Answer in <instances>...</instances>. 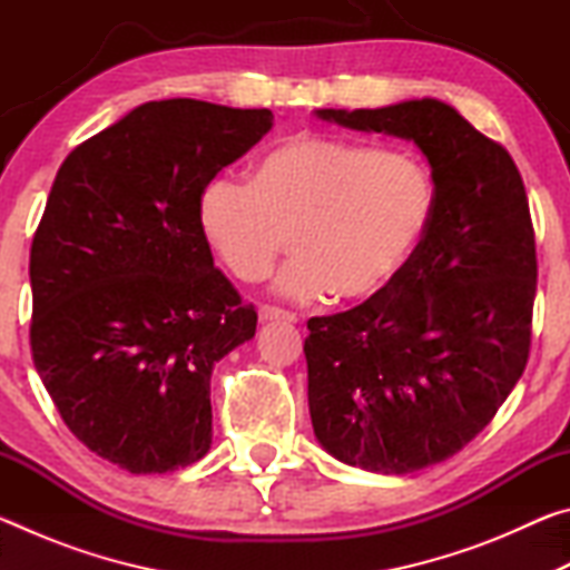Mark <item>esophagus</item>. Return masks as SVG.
Here are the masks:
<instances>
[{
  "mask_svg": "<svg viewBox=\"0 0 570 570\" xmlns=\"http://www.w3.org/2000/svg\"><path fill=\"white\" fill-rule=\"evenodd\" d=\"M258 322H262V324H266V322H288V324H294L296 322V314L284 312V308H278V306H262V308H258Z\"/></svg>",
  "mask_w": 570,
  "mask_h": 570,
  "instance_id": "obj_1",
  "label": "esophagus"
}]
</instances>
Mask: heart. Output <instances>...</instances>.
<instances>
[{
	"mask_svg": "<svg viewBox=\"0 0 570 570\" xmlns=\"http://www.w3.org/2000/svg\"><path fill=\"white\" fill-rule=\"evenodd\" d=\"M435 216V183L402 153L340 135L296 132L254 163L250 183L210 178L198 193L196 224L216 262L238 282L274 272L292 302L360 304L377 298L412 262Z\"/></svg>",
	"mask_w": 570,
	"mask_h": 570,
	"instance_id": "b5f03b06",
	"label": "heart"
}]
</instances>
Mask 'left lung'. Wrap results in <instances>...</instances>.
Wrapping results in <instances>:
<instances>
[{"mask_svg": "<svg viewBox=\"0 0 570 570\" xmlns=\"http://www.w3.org/2000/svg\"><path fill=\"white\" fill-rule=\"evenodd\" d=\"M412 140L432 168L435 216L387 292L308 320V414L346 465L404 475L460 452L495 417L530 352L535 236L523 178L503 146L448 102L316 110Z\"/></svg>", "mask_w": 570, "mask_h": 570, "instance_id": "left-lung-1", "label": "left lung"}]
</instances>
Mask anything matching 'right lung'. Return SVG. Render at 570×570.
I'll return each instance as SVG.
<instances>
[{"mask_svg":"<svg viewBox=\"0 0 570 570\" xmlns=\"http://www.w3.org/2000/svg\"><path fill=\"white\" fill-rule=\"evenodd\" d=\"M272 110L146 102L57 170L30 254L32 360L72 435L135 475L210 450V374L256 334L196 224Z\"/></svg>","mask_w":570,"mask_h":570,"instance_id":"1","label":"right lung"}]
</instances>
